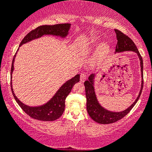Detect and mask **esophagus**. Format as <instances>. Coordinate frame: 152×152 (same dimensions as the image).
Segmentation results:
<instances>
[{"mask_svg":"<svg viewBox=\"0 0 152 152\" xmlns=\"http://www.w3.org/2000/svg\"><path fill=\"white\" fill-rule=\"evenodd\" d=\"M86 73H81V74L80 75V81H81V82H84L85 80H86Z\"/></svg>","mask_w":152,"mask_h":152,"instance_id":"obj_1","label":"esophagus"}]
</instances>
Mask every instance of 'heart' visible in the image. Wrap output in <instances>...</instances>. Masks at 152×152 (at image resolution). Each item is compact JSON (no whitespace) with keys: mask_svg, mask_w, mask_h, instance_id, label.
I'll return each mask as SVG.
<instances>
[{"mask_svg":"<svg viewBox=\"0 0 152 152\" xmlns=\"http://www.w3.org/2000/svg\"><path fill=\"white\" fill-rule=\"evenodd\" d=\"M100 42V39L98 37H95L94 39H92L91 40V42H89V45L90 47H94L96 46ZM108 48H109V46L107 43H102L99 46L98 48L97 51H96V55H95V59L98 60L100 59L101 58L103 57L104 54L107 52Z\"/></svg>","mask_w":152,"mask_h":152,"instance_id":"1","label":"heart"}]
</instances>
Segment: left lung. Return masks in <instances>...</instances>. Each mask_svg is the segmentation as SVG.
I'll use <instances>...</instances> for the list:
<instances>
[{
  "mask_svg": "<svg viewBox=\"0 0 152 152\" xmlns=\"http://www.w3.org/2000/svg\"><path fill=\"white\" fill-rule=\"evenodd\" d=\"M116 33L117 39L118 42L116 44L115 52L120 53L123 51H133L136 53L140 60L141 63V77H142V81H141V88L140 90L139 94L138 97L136 98V101L131 104L129 107L127 108L126 110L115 113V112H111L107 110L106 109L103 108L98 102L96 99V94L94 92V79L95 75L94 73L89 76V79L84 82L85 91H86V110L89 116L92 120H94L95 122L100 123V124H110L117 122L119 120L122 119L126 115L132 110L136 103L139 99L141 96V91L143 89L144 86V74H143V59L141 56L140 55L136 45L133 42L132 39L128 37L126 34H123L122 31H119L118 29H115Z\"/></svg>",
  "mask_w": 152,
  "mask_h": 152,
  "instance_id": "1",
  "label": "left lung"
}]
</instances>
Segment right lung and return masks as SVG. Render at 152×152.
<instances>
[{
    "label": "right lung",
    "mask_w": 152,
    "mask_h": 152,
    "mask_svg": "<svg viewBox=\"0 0 152 152\" xmlns=\"http://www.w3.org/2000/svg\"><path fill=\"white\" fill-rule=\"evenodd\" d=\"M70 24H58L55 25H42L37 27L36 29L31 30L24 37V39L20 43V46L24 43L37 39L45 34H52V35L61 36L65 37L67 36L68 30L70 29ZM16 54L14 56L12 61V65L11 68V75L14 71V63ZM80 79L79 74L76 75L71 79L68 80L64 84L58 89L56 94L48 102L44 105L39 107H29L25 105L21 102L19 100L16 95L14 94L12 89V83L11 81V87L12 91L13 96L16 99V102L21 107L28 115L34 119L42 121H53L58 119L63 113L65 110V101L66 97L71 92L72 87L76 83L79 82Z\"/></svg>",
    "instance_id": "right-lung-1"
}]
</instances>
